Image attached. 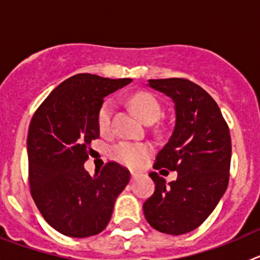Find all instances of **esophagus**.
Wrapping results in <instances>:
<instances>
[{
    "instance_id": "34e87169",
    "label": "esophagus",
    "mask_w": 260,
    "mask_h": 260,
    "mask_svg": "<svg viewBox=\"0 0 260 260\" xmlns=\"http://www.w3.org/2000/svg\"><path fill=\"white\" fill-rule=\"evenodd\" d=\"M130 174H132V181H135V180H138V178H139V177H142V173H141V172L132 171V172H130Z\"/></svg>"
}]
</instances>
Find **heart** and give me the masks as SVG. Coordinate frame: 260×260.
<instances>
[{"label":"heart","instance_id":"obj_1","mask_svg":"<svg viewBox=\"0 0 260 260\" xmlns=\"http://www.w3.org/2000/svg\"><path fill=\"white\" fill-rule=\"evenodd\" d=\"M130 104L135 113L146 123L155 122L161 114V105L157 99L151 92L141 91L130 99ZM112 117H113V104L107 100L100 107L98 113V126L103 135H108L112 132ZM151 147L144 143H132L121 142L116 144L112 150V157L119 164L126 167H138L141 165L144 157L150 155Z\"/></svg>","mask_w":260,"mask_h":260}]
</instances>
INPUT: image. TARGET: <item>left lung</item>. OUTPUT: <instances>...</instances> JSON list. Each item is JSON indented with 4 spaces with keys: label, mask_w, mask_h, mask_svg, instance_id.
<instances>
[{
    "label": "left lung",
    "mask_w": 260,
    "mask_h": 260,
    "mask_svg": "<svg viewBox=\"0 0 260 260\" xmlns=\"http://www.w3.org/2000/svg\"><path fill=\"white\" fill-rule=\"evenodd\" d=\"M148 86L176 105V126L156 155L153 169L167 168L178 176L167 185L151 172L155 192L144 202L143 212L153 229L178 236L203 224L228 187L231 134L219 105L191 80L150 79Z\"/></svg>",
    "instance_id": "8db88e82"
}]
</instances>
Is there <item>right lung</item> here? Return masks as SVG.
Masks as SVG:
<instances>
[{
	"mask_svg": "<svg viewBox=\"0 0 260 260\" xmlns=\"http://www.w3.org/2000/svg\"><path fill=\"white\" fill-rule=\"evenodd\" d=\"M132 82L77 74L53 89L32 116L27 137L29 191L45 221L68 237L103 232L114 202L130 181L122 165L109 161L95 176L84 169L100 130L104 98Z\"/></svg>",
	"mask_w": 260,
	"mask_h": 260,
	"instance_id": "1",
	"label": "right lung"
}]
</instances>
